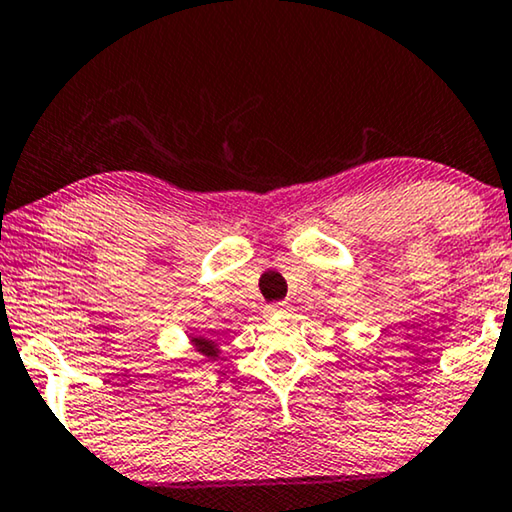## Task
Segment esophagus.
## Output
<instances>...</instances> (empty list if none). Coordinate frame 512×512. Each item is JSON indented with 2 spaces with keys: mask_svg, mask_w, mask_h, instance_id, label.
<instances>
[{
  "mask_svg": "<svg viewBox=\"0 0 512 512\" xmlns=\"http://www.w3.org/2000/svg\"><path fill=\"white\" fill-rule=\"evenodd\" d=\"M288 309H290L288 302H274L267 306V311L274 313V316H283V313H288Z\"/></svg>",
  "mask_w": 512,
  "mask_h": 512,
  "instance_id": "1",
  "label": "esophagus"
}]
</instances>
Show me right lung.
<instances>
[{
  "mask_svg": "<svg viewBox=\"0 0 512 512\" xmlns=\"http://www.w3.org/2000/svg\"><path fill=\"white\" fill-rule=\"evenodd\" d=\"M194 342H196V349H199V351L203 353V356H208V358L217 356L215 342H208V339H199V337H194Z\"/></svg>",
  "mask_w": 512,
  "mask_h": 512,
  "instance_id": "add662e5",
  "label": "right lung"
}]
</instances>
